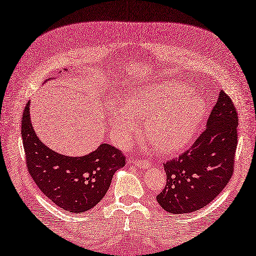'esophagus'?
<instances>
[{
	"mask_svg": "<svg viewBox=\"0 0 256 256\" xmlns=\"http://www.w3.org/2000/svg\"><path fill=\"white\" fill-rule=\"evenodd\" d=\"M130 162H132L135 165H137V166H140V168H150V162L147 160H145V158H142V160H140V158H132Z\"/></svg>",
	"mask_w": 256,
	"mask_h": 256,
	"instance_id": "34e87169",
	"label": "esophagus"
}]
</instances>
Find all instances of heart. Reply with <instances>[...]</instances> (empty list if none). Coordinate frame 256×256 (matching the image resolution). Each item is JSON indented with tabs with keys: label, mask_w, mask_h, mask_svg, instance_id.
Masks as SVG:
<instances>
[{
	"label": "heart",
	"mask_w": 256,
	"mask_h": 256,
	"mask_svg": "<svg viewBox=\"0 0 256 256\" xmlns=\"http://www.w3.org/2000/svg\"><path fill=\"white\" fill-rule=\"evenodd\" d=\"M124 106L109 109L116 135L129 142L138 134L136 121H145L147 140L165 153H178L191 144L206 112L204 98L176 80L137 88L128 94Z\"/></svg>",
	"instance_id": "obj_1"
}]
</instances>
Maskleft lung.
Here are the masks:
<instances>
[{"instance_id":"1","label":"left lung","mask_w":256,"mask_h":256,"mask_svg":"<svg viewBox=\"0 0 256 256\" xmlns=\"http://www.w3.org/2000/svg\"><path fill=\"white\" fill-rule=\"evenodd\" d=\"M238 114L222 91L207 127L189 150L164 163L166 184L156 199L170 214H190L219 196L234 174Z\"/></svg>"}]
</instances>
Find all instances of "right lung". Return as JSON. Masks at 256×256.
<instances>
[{"instance_id":"1","label":"right lung","mask_w":256,"mask_h":256,"mask_svg":"<svg viewBox=\"0 0 256 256\" xmlns=\"http://www.w3.org/2000/svg\"><path fill=\"white\" fill-rule=\"evenodd\" d=\"M21 136L30 176L49 200L70 212H84L100 202L114 174L126 164V156L109 144L80 158L48 148L31 126L29 102L22 114Z\"/></svg>"}]
</instances>
